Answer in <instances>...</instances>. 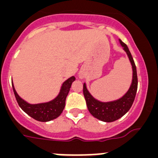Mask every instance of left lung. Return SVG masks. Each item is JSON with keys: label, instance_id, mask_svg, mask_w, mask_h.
<instances>
[{"label": "left lung", "instance_id": "1", "mask_svg": "<svg viewBox=\"0 0 158 158\" xmlns=\"http://www.w3.org/2000/svg\"><path fill=\"white\" fill-rule=\"evenodd\" d=\"M119 42H120L122 47H123V50L127 54L130 62L132 65V69H133L132 83H131V85L127 93L124 95L122 98L115 100V101L100 102L96 100L89 93V92L87 90L85 84H84L83 85V93L85 98L86 104H87L89 112L91 113L95 118L107 123L117 120L122 116H123L129 111L133 104L135 96H136L137 89H138V77H137L136 66H135L132 55L130 52L127 46L120 40H119Z\"/></svg>", "mask_w": 158, "mask_h": 158}]
</instances>
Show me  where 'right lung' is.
Here are the masks:
<instances>
[{"label": "right lung", "mask_w": 158, "mask_h": 158, "mask_svg": "<svg viewBox=\"0 0 158 158\" xmlns=\"http://www.w3.org/2000/svg\"><path fill=\"white\" fill-rule=\"evenodd\" d=\"M75 81L74 77H71L67 79L61 88L60 93L56 98L47 103L37 104H30L19 96L15 90L12 84L14 94L16 96V101L21 109L26 112L31 118L40 122H48L58 118L63 111L65 105V99L70 89L73 81Z\"/></svg>", "instance_id": "add662e5"}]
</instances>
